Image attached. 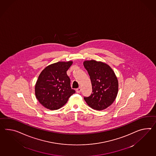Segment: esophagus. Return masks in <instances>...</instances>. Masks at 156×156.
<instances>
[{"instance_id": "obj_1", "label": "esophagus", "mask_w": 156, "mask_h": 156, "mask_svg": "<svg viewBox=\"0 0 156 156\" xmlns=\"http://www.w3.org/2000/svg\"><path fill=\"white\" fill-rule=\"evenodd\" d=\"M80 91H81V88L79 87L78 88H76V92L77 93H80Z\"/></svg>"}]
</instances>
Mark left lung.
Instances as JSON below:
<instances>
[{"instance_id": "left-lung-1", "label": "left lung", "mask_w": 156, "mask_h": 156, "mask_svg": "<svg viewBox=\"0 0 156 156\" xmlns=\"http://www.w3.org/2000/svg\"><path fill=\"white\" fill-rule=\"evenodd\" d=\"M91 81L92 93L84 98L88 105L97 110L105 109L111 105L118 92V81L109 65L94 60L83 62Z\"/></svg>"}]
</instances>
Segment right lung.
Wrapping results in <instances>:
<instances>
[{
  "label": "right lung",
  "instance_id": "add662e5",
  "mask_svg": "<svg viewBox=\"0 0 156 156\" xmlns=\"http://www.w3.org/2000/svg\"><path fill=\"white\" fill-rule=\"evenodd\" d=\"M73 61H59L47 66L38 76L35 94L39 102L50 110H57L75 93L66 72Z\"/></svg>",
  "mask_w": 156,
  "mask_h": 156
}]
</instances>
